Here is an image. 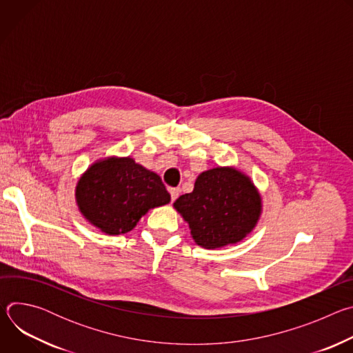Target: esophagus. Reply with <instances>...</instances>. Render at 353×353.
Segmentation results:
<instances>
[{
  "label": "esophagus",
  "mask_w": 353,
  "mask_h": 353,
  "mask_svg": "<svg viewBox=\"0 0 353 353\" xmlns=\"http://www.w3.org/2000/svg\"><path fill=\"white\" fill-rule=\"evenodd\" d=\"M169 192H170L172 201H176V198H177L179 194H180V188H169Z\"/></svg>",
  "instance_id": "obj_1"
}]
</instances>
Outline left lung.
<instances>
[{"label":"left lung","mask_w":353,"mask_h":353,"mask_svg":"<svg viewBox=\"0 0 353 353\" xmlns=\"http://www.w3.org/2000/svg\"><path fill=\"white\" fill-rule=\"evenodd\" d=\"M174 208L188 222L198 245L218 248L240 241L253 230L261 198L247 176L216 168L201 173L192 192L180 195Z\"/></svg>","instance_id":"8db88e82"}]
</instances>
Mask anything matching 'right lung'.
I'll list each match as a JSON object with an SVG mask.
<instances>
[{
  "label": "right lung",
  "mask_w": 353,
  "mask_h": 353,
  "mask_svg": "<svg viewBox=\"0 0 353 353\" xmlns=\"http://www.w3.org/2000/svg\"><path fill=\"white\" fill-rule=\"evenodd\" d=\"M161 177L131 158L92 165L77 185V203L83 216L108 234L127 233L150 208L169 204Z\"/></svg>",
  "instance_id": "1"
}]
</instances>
